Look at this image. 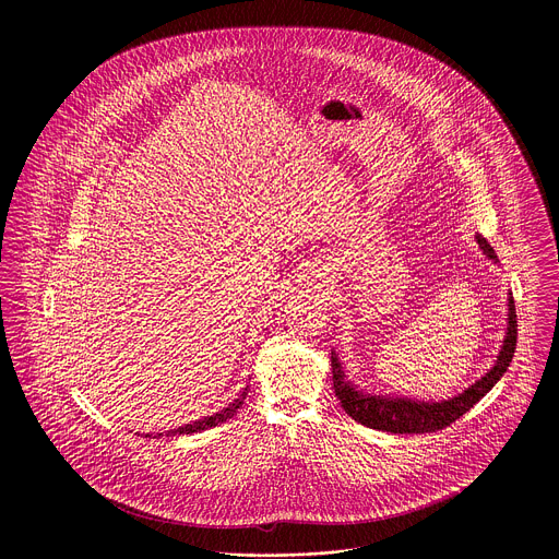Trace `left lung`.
<instances>
[{
  "label": "left lung",
  "instance_id": "1",
  "mask_svg": "<svg viewBox=\"0 0 559 559\" xmlns=\"http://www.w3.org/2000/svg\"><path fill=\"white\" fill-rule=\"evenodd\" d=\"M481 253L495 264L497 253L488 245V240L476 235ZM516 348V310L512 293H508V319H506V335L503 344L497 353V359L484 377L472 383L465 392L448 400H417L408 396H392V394H370L359 390L344 372V366L335 350H331V370H333V390L340 400L342 408L359 424L392 432V435H419V432H437L461 415H465L478 400L484 399L497 381L506 374Z\"/></svg>",
  "mask_w": 559,
  "mask_h": 559
}]
</instances>
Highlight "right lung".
Returning a JSON list of instances; mask_svg holds the SVG:
<instances>
[{
	"label": "right lung",
	"instance_id": "right-lung-1",
	"mask_svg": "<svg viewBox=\"0 0 559 559\" xmlns=\"http://www.w3.org/2000/svg\"><path fill=\"white\" fill-rule=\"evenodd\" d=\"M247 392H249V385L242 388L239 399L233 400V402H230L228 406H224L222 411H217V413H213V415H209V417H202V419H198V421L178 426V428H174V430H167L165 435H167V437H171V435H193V432H202V430H209V428H213V426L224 424L226 419H230V417L239 411L242 400L247 396ZM146 437H153V435H146ZM157 437H163V432H159Z\"/></svg>",
	"mask_w": 559,
	"mask_h": 559
}]
</instances>
